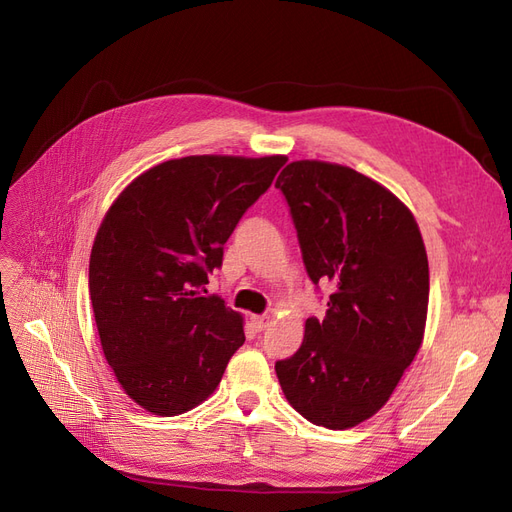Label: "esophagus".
I'll list each match as a JSON object with an SVG mask.
<instances>
[{
  "mask_svg": "<svg viewBox=\"0 0 512 512\" xmlns=\"http://www.w3.org/2000/svg\"><path fill=\"white\" fill-rule=\"evenodd\" d=\"M271 324V318L269 316H252V327L254 331H265Z\"/></svg>",
  "mask_w": 512,
  "mask_h": 512,
  "instance_id": "1",
  "label": "esophagus"
}]
</instances>
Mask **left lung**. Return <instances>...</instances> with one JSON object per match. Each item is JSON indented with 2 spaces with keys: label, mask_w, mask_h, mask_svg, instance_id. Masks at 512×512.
Wrapping results in <instances>:
<instances>
[{
  "label": "left lung",
  "mask_w": 512,
  "mask_h": 512,
  "mask_svg": "<svg viewBox=\"0 0 512 512\" xmlns=\"http://www.w3.org/2000/svg\"><path fill=\"white\" fill-rule=\"evenodd\" d=\"M290 205L312 282L333 286L324 320L275 363L309 423L350 429L374 416L423 344L429 262L412 211L350 166L297 160L275 181Z\"/></svg>",
  "instance_id": "left-lung-1"
}]
</instances>
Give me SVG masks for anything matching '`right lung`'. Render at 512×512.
Here are the masks:
<instances>
[{"label": "right lung", "instance_id": "1", "mask_svg": "<svg viewBox=\"0 0 512 512\" xmlns=\"http://www.w3.org/2000/svg\"><path fill=\"white\" fill-rule=\"evenodd\" d=\"M284 162L168 160L108 207L89 256L91 307L108 365L143 410L177 416L200 406L243 346V316L203 288L241 215Z\"/></svg>", "mask_w": 512, "mask_h": 512}]
</instances>
